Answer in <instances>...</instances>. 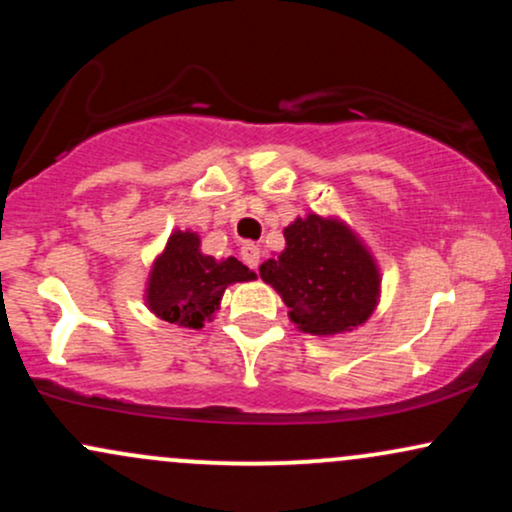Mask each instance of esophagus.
Masks as SVG:
<instances>
[{"instance_id": "obj_1", "label": "esophagus", "mask_w": 512, "mask_h": 512, "mask_svg": "<svg viewBox=\"0 0 512 512\" xmlns=\"http://www.w3.org/2000/svg\"><path fill=\"white\" fill-rule=\"evenodd\" d=\"M240 257H243V262L248 264V267L257 269V264H260V245L245 243L243 248H240Z\"/></svg>"}]
</instances>
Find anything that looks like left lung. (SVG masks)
<instances>
[{"label":"left lung","mask_w":512,"mask_h":512,"mask_svg":"<svg viewBox=\"0 0 512 512\" xmlns=\"http://www.w3.org/2000/svg\"><path fill=\"white\" fill-rule=\"evenodd\" d=\"M284 238V252L262 262L260 276L279 293L298 330L332 337L373 315L380 298L378 264L344 221L298 216L284 228Z\"/></svg>","instance_id":"8db88e82"}]
</instances>
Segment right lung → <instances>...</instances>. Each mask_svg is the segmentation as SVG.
<instances>
[{
	"label": "right lung",
	"mask_w": 512,
	"mask_h": 512,
	"mask_svg": "<svg viewBox=\"0 0 512 512\" xmlns=\"http://www.w3.org/2000/svg\"><path fill=\"white\" fill-rule=\"evenodd\" d=\"M255 279L236 257L216 262L202 255L192 231L170 233L166 250L156 257L146 284V305L170 325L199 330L219 310L223 291L236 281Z\"/></svg>",
	"instance_id": "right-lung-1"
}]
</instances>
